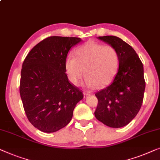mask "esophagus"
<instances>
[{"instance_id": "34e87169", "label": "esophagus", "mask_w": 160, "mask_h": 160, "mask_svg": "<svg viewBox=\"0 0 160 160\" xmlns=\"http://www.w3.org/2000/svg\"><path fill=\"white\" fill-rule=\"evenodd\" d=\"M83 94H84V97H87L88 95H89L90 94V92L88 91H84V92H83Z\"/></svg>"}]
</instances>
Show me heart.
<instances>
[{"label":"heart","instance_id":"heart-1","mask_svg":"<svg viewBox=\"0 0 160 160\" xmlns=\"http://www.w3.org/2000/svg\"><path fill=\"white\" fill-rule=\"evenodd\" d=\"M75 55L66 60V71L73 84H79L85 71L89 87L102 88L112 82L119 66L118 53L115 48L90 40L78 48Z\"/></svg>","mask_w":160,"mask_h":160}]
</instances>
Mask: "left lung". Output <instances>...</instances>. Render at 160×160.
<instances>
[{"mask_svg":"<svg viewBox=\"0 0 160 160\" xmlns=\"http://www.w3.org/2000/svg\"><path fill=\"white\" fill-rule=\"evenodd\" d=\"M116 49L119 68L112 84L95 94L96 118L111 128L128 124L142 107L145 90L143 63L133 48L115 36L99 37Z\"/></svg>","mask_w":160,"mask_h":160,"instance_id":"8db88e82","label":"left lung"}]
</instances>
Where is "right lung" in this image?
<instances>
[{
    "label": "right lung",
    "mask_w": 160,
    "mask_h": 160,
    "mask_svg": "<svg viewBox=\"0 0 160 160\" xmlns=\"http://www.w3.org/2000/svg\"><path fill=\"white\" fill-rule=\"evenodd\" d=\"M78 38L52 36L36 45L27 55L21 71L19 92L29 122L52 133L67 126L83 94L68 82L66 60Z\"/></svg>",
    "instance_id": "obj_1"
}]
</instances>
